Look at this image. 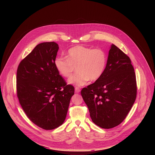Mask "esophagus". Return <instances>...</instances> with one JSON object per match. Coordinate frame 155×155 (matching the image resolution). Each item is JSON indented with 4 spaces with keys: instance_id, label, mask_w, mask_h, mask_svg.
I'll return each mask as SVG.
<instances>
[{
    "instance_id": "1",
    "label": "esophagus",
    "mask_w": 155,
    "mask_h": 155,
    "mask_svg": "<svg viewBox=\"0 0 155 155\" xmlns=\"http://www.w3.org/2000/svg\"><path fill=\"white\" fill-rule=\"evenodd\" d=\"M75 93H80V88H79L78 87H75Z\"/></svg>"
}]
</instances>
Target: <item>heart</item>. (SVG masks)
Returning a JSON list of instances; mask_svg holds the SVG:
<instances>
[{"label":"heart","instance_id":"heart-1","mask_svg":"<svg viewBox=\"0 0 155 155\" xmlns=\"http://www.w3.org/2000/svg\"><path fill=\"white\" fill-rule=\"evenodd\" d=\"M107 61L106 53L102 50L77 45L68 50V58L56 57L54 65L58 73L65 78L72 75L77 66L78 72L71 77L68 82L80 86L90 80L99 79L105 71Z\"/></svg>","mask_w":155,"mask_h":155}]
</instances>
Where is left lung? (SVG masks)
Instances as JSON below:
<instances>
[{"label":"left lung","instance_id":"8db88e82","mask_svg":"<svg viewBox=\"0 0 155 155\" xmlns=\"http://www.w3.org/2000/svg\"><path fill=\"white\" fill-rule=\"evenodd\" d=\"M81 94L94 124L104 129L119 125L137 95L136 78L130 58L112 44L103 75L83 87Z\"/></svg>","mask_w":155,"mask_h":155}]
</instances>
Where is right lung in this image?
<instances>
[{
	"label": "right lung",
	"mask_w": 155,
	"mask_h": 155,
	"mask_svg": "<svg viewBox=\"0 0 155 155\" xmlns=\"http://www.w3.org/2000/svg\"><path fill=\"white\" fill-rule=\"evenodd\" d=\"M58 50L54 41L39 43L17 69L19 103L29 119L45 130L62 124L74 94V86L67 85L54 65Z\"/></svg>",
	"instance_id": "obj_1"
}]
</instances>
